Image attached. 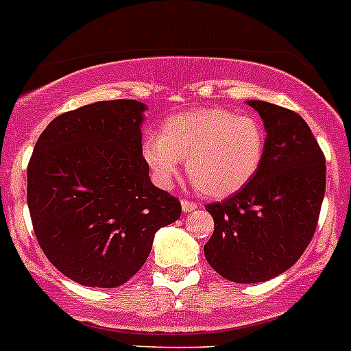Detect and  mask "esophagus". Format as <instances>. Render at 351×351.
<instances>
[{"label":"esophagus","instance_id":"1","mask_svg":"<svg viewBox=\"0 0 351 351\" xmlns=\"http://www.w3.org/2000/svg\"><path fill=\"white\" fill-rule=\"evenodd\" d=\"M181 205H182V210L184 212H193L198 208V204H195V202H191V200H182Z\"/></svg>","mask_w":351,"mask_h":351}]
</instances>
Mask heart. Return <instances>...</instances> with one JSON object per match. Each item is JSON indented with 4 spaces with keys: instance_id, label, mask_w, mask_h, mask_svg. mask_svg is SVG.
<instances>
[{
    "instance_id": "heart-1",
    "label": "heart",
    "mask_w": 351,
    "mask_h": 351,
    "mask_svg": "<svg viewBox=\"0 0 351 351\" xmlns=\"http://www.w3.org/2000/svg\"><path fill=\"white\" fill-rule=\"evenodd\" d=\"M266 130L252 114L204 108L169 117L162 136L143 143V158L162 186H169L186 160L193 186L210 198H224L245 188L261 169Z\"/></svg>"
}]
</instances>
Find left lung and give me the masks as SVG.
Instances as JSON below:
<instances>
[{
    "label": "left lung",
    "instance_id": "left-lung-1",
    "mask_svg": "<svg viewBox=\"0 0 351 351\" xmlns=\"http://www.w3.org/2000/svg\"><path fill=\"white\" fill-rule=\"evenodd\" d=\"M247 102L265 121L261 169L230 198L205 205L214 217L205 257L237 284L269 280L303 256L326 193V156L306 121L287 108Z\"/></svg>",
    "mask_w": 351,
    "mask_h": 351
}]
</instances>
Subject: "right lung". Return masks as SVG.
<instances>
[{"label":"right lung","instance_id":"obj_1","mask_svg":"<svg viewBox=\"0 0 351 351\" xmlns=\"http://www.w3.org/2000/svg\"><path fill=\"white\" fill-rule=\"evenodd\" d=\"M137 101L62 112L41 132L27 165V205L48 261L86 287H118L151 252L154 233L181 217L143 158Z\"/></svg>","mask_w":351,"mask_h":351}]
</instances>
